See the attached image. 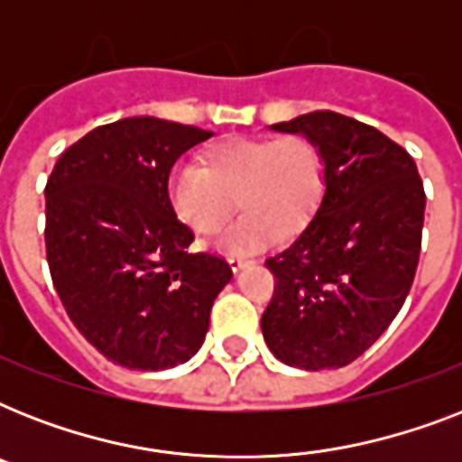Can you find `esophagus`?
Instances as JSON below:
<instances>
[{"label": "esophagus", "mask_w": 462, "mask_h": 462, "mask_svg": "<svg viewBox=\"0 0 462 462\" xmlns=\"http://www.w3.org/2000/svg\"><path fill=\"white\" fill-rule=\"evenodd\" d=\"M227 263H230V268H232V271H235V273H239V271L249 266L252 261L245 259V256H230V259H227Z\"/></svg>", "instance_id": "34e87169"}]
</instances>
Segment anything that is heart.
<instances>
[{
    "instance_id": "b5f03b06",
    "label": "heart",
    "mask_w": 462,
    "mask_h": 462,
    "mask_svg": "<svg viewBox=\"0 0 462 462\" xmlns=\"http://www.w3.org/2000/svg\"><path fill=\"white\" fill-rule=\"evenodd\" d=\"M323 194V162L304 136H235L210 146L201 167L184 162L167 177L170 208L196 235H213L237 206L242 216L217 246L230 254L266 249L307 227Z\"/></svg>"
}]
</instances>
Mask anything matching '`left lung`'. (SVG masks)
<instances>
[{
  "label": "left lung",
  "instance_id": "8db88e82",
  "mask_svg": "<svg viewBox=\"0 0 462 462\" xmlns=\"http://www.w3.org/2000/svg\"><path fill=\"white\" fill-rule=\"evenodd\" d=\"M311 141L323 162L319 208L266 261L278 290L261 316L268 350L297 369H337L391 326L415 278L424 189L408 151L330 110L271 126Z\"/></svg>",
  "mask_w": 462,
  "mask_h": 462
}]
</instances>
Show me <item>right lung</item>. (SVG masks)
I'll return each mask as SVG.
<instances>
[{"label":"right lung","instance_id":"1","mask_svg":"<svg viewBox=\"0 0 462 462\" xmlns=\"http://www.w3.org/2000/svg\"><path fill=\"white\" fill-rule=\"evenodd\" d=\"M213 132L158 117L97 126L47 180V263L81 336L126 369L162 372L194 357L227 261L191 254L194 232L167 201V177Z\"/></svg>","mask_w":462,"mask_h":462}]
</instances>
